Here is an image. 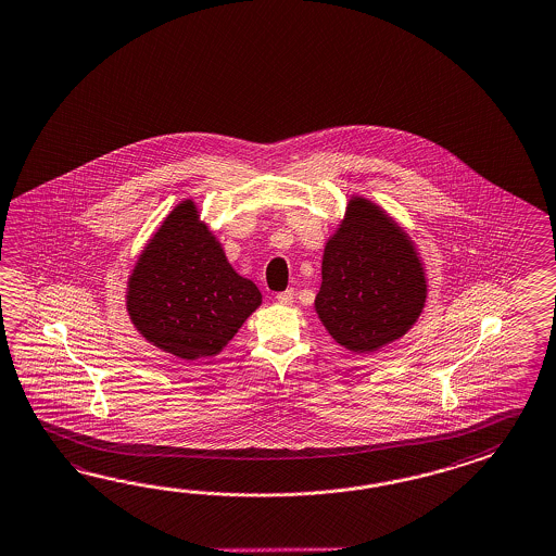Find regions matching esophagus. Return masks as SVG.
Returning a JSON list of instances; mask_svg holds the SVG:
<instances>
[{
    "label": "esophagus",
    "instance_id": "1",
    "mask_svg": "<svg viewBox=\"0 0 556 556\" xmlns=\"http://www.w3.org/2000/svg\"><path fill=\"white\" fill-rule=\"evenodd\" d=\"M293 299H295V291H293V289H287V291L277 293V301H279L281 305H291Z\"/></svg>",
    "mask_w": 556,
    "mask_h": 556
}]
</instances>
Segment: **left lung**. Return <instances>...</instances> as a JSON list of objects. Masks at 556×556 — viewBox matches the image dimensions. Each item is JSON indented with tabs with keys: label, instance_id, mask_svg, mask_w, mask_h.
<instances>
[{
	"label": "left lung",
	"instance_id": "obj_1",
	"mask_svg": "<svg viewBox=\"0 0 556 556\" xmlns=\"http://www.w3.org/2000/svg\"><path fill=\"white\" fill-rule=\"evenodd\" d=\"M315 311L353 353H375L408 333L427 301V277L407 231L377 203L353 195L323 251Z\"/></svg>",
	"mask_w": 556,
	"mask_h": 556
}]
</instances>
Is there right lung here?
<instances>
[{
  "label": "right lung",
  "instance_id": "1",
  "mask_svg": "<svg viewBox=\"0 0 556 556\" xmlns=\"http://www.w3.org/2000/svg\"><path fill=\"white\" fill-rule=\"evenodd\" d=\"M125 305L141 337L184 361L215 357L261 305L235 271L193 199L163 219L137 257Z\"/></svg>",
  "mask_w": 556,
  "mask_h": 556
}]
</instances>
